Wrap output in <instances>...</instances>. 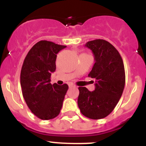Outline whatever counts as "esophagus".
I'll return each instance as SVG.
<instances>
[{"mask_svg": "<svg viewBox=\"0 0 146 146\" xmlns=\"http://www.w3.org/2000/svg\"><path fill=\"white\" fill-rule=\"evenodd\" d=\"M69 87H70V88H72V87H75V86H74V85L71 84V85H69Z\"/></svg>", "mask_w": 146, "mask_h": 146, "instance_id": "34e87169", "label": "esophagus"}]
</instances>
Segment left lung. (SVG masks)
<instances>
[{
  "label": "left lung",
  "mask_w": 146,
  "mask_h": 146,
  "mask_svg": "<svg viewBox=\"0 0 146 146\" xmlns=\"http://www.w3.org/2000/svg\"><path fill=\"white\" fill-rule=\"evenodd\" d=\"M91 50L95 64L88 77L96 80L95 90L79 87L77 104L83 115L101 119L113 111L123 94L125 86L124 65L114 46L104 39H95L85 45Z\"/></svg>",
  "instance_id": "left-lung-1"
}]
</instances>
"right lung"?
<instances>
[{"mask_svg": "<svg viewBox=\"0 0 146 146\" xmlns=\"http://www.w3.org/2000/svg\"><path fill=\"white\" fill-rule=\"evenodd\" d=\"M66 46L42 40L27 54L20 74L23 96L31 111L42 120L58 116L69 88L67 84L50 83L51 74L56 69L59 51Z\"/></svg>", "mask_w": 146, "mask_h": 146, "instance_id": "right-lung-1", "label": "right lung"}]
</instances>
